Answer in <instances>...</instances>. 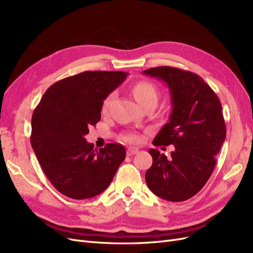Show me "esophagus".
Instances as JSON below:
<instances>
[{"label": "esophagus", "mask_w": 253, "mask_h": 253, "mask_svg": "<svg viewBox=\"0 0 253 253\" xmlns=\"http://www.w3.org/2000/svg\"><path fill=\"white\" fill-rule=\"evenodd\" d=\"M138 153V150L137 149H132V148H128L127 151H126V155L127 156H132V155H135Z\"/></svg>", "instance_id": "obj_1"}]
</instances>
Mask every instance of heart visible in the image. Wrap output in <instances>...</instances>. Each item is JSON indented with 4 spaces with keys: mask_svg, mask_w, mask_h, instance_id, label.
Returning a JSON list of instances; mask_svg holds the SVG:
<instances>
[{
    "mask_svg": "<svg viewBox=\"0 0 253 253\" xmlns=\"http://www.w3.org/2000/svg\"><path fill=\"white\" fill-rule=\"evenodd\" d=\"M133 95L135 97V99L138 101L141 105H144L145 103H148L149 101L152 100H157V89L155 87V85L153 83L149 82V81H139L137 82L135 85L132 88ZM113 98V94L110 95L108 98L105 99L103 102V111H105L108 109V106L112 100ZM125 139L127 142L131 143H137L140 140V137L138 135L135 134H131V135H126L125 137Z\"/></svg>",
    "mask_w": 253,
    "mask_h": 253,
    "instance_id": "heart-1",
    "label": "heart"
}]
</instances>
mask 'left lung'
<instances>
[{"label": "left lung", "instance_id": "left-lung-1", "mask_svg": "<svg viewBox=\"0 0 253 253\" xmlns=\"http://www.w3.org/2000/svg\"><path fill=\"white\" fill-rule=\"evenodd\" d=\"M164 81L170 89L169 121L153 140L154 145L173 144L167 158L149 150L153 164L145 181L153 193L169 202H183L200 192L215 167V156L226 139L221 103L200 76L171 66L142 72Z\"/></svg>", "mask_w": 253, "mask_h": 253}]
</instances>
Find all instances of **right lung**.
<instances>
[{
  "label": "right lung",
  "instance_id": "1",
  "mask_svg": "<svg viewBox=\"0 0 253 253\" xmlns=\"http://www.w3.org/2000/svg\"><path fill=\"white\" fill-rule=\"evenodd\" d=\"M124 72H83L53 83L32 118L30 142L43 172L60 193L85 200L102 193L126 158L119 143L95 149L84 136L101 118L103 101Z\"/></svg>",
  "mask_w": 253,
  "mask_h": 253
}]
</instances>
